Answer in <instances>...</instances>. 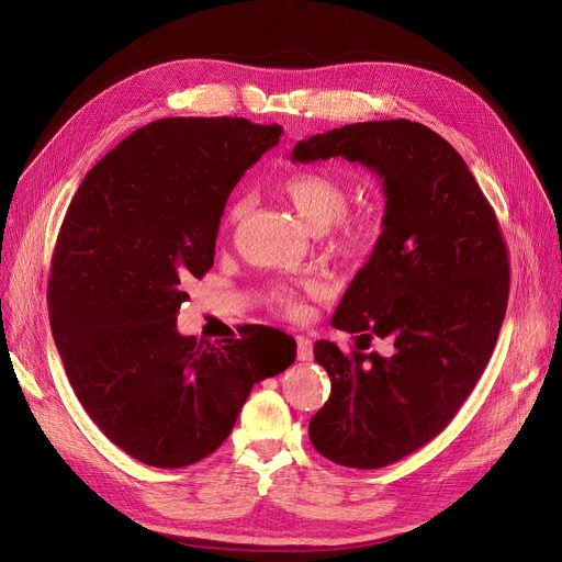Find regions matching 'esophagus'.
I'll use <instances>...</instances> for the list:
<instances>
[{
	"label": "esophagus",
	"instance_id": "34e87169",
	"mask_svg": "<svg viewBox=\"0 0 562 562\" xmlns=\"http://www.w3.org/2000/svg\"><path fill=\"white\" fill-rule=\"evenodd\" d=\"M296 344H299V360L301 362L312 360V341L301 335V337H296Z\"/></svg>",
	"mask_w": 562,
	"mask_h": 562
}]
</instances>
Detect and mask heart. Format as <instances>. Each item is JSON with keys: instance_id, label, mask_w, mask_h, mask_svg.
<instances>
[{"instance_id": "obj_1", "label": "heart", "mask_w": 562, "mask_h": 562, "mask_svg": "<svg viewBox=\"0 0 562 562\" xmlns=\"http://www.w3.org/2000/svg\"><path fill=\"white\" fill-rule=\"evenodd\" d=\"M280 193L293 204V210L301 214V218L314 229L321 232L335 223L336 218L344 214L346 210V189L341 182H337L335 177L326 172H293L286 180L280 182ZM246 214V202L239 200L229 206V212L225 216L227 227H234ZM380 234V221L371 214H360V216H348L340 218L333 234V246L341 252L350 255H362L373 248L375 239ZM273 301L286 310V312H296V303H293L291 291L280 286L273 293Z\"/></svg>"}]
</instances>
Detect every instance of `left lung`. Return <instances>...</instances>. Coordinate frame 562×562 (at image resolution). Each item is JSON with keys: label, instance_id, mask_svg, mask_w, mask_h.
Wrapping results in <instances>:
<instances>
[{"label": "left lung", "instance_id": "1", "mask_svg": "<svg viewBox=\"0 0 562 562\" xmlns=\"http://www.w3.org/2000/svg\"><path fill=\"white\" fill-rule=\"evenodd\" d=\"M344 157L382 180L385 216L369 261L333 316L375 335L390 358L316 341L333 392L310 422L328 460L380 469L439 435L476 387L508 307V250L464 159L412 121L344 125L293 147L291 161Z\"/></svg>", "mask_w": 562, "mask_h": 562}]
</instances>
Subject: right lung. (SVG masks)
Segmentation results:
<instances>
[{
  "mask_svg": "<svg viewBox=\"0 0 562 562\" xmlns=\"http://www.w3.org/2000/svg\"><path fill=\"white\" fill-rule=\"evenodd\" d=\"M280 136L246 117H161L115 145L68 206L47 284L54 344L88 417L145 464L214 453L255 382L296 360V346L269 358L252 337L177 333L232 189Z\"/></svg>",
  "mask_w": 562,
  "mask_h": 562,
  "instance_id": "add662e5",
  "label": "right lung"
}]
</instances>
